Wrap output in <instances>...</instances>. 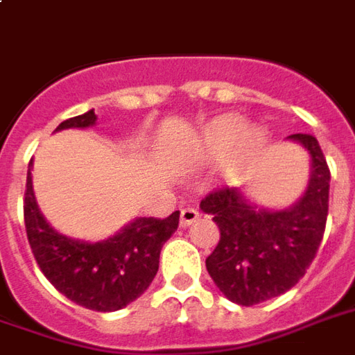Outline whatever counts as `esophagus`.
Segmentation results:
<instances>
[{
    "label": "esophagus",
    "mask_w": 355,
    "mask_h": 355,
    "mask_svg": "<svg viewBox=\"0 0 355 355\" xmlns=\"http://www.w3.org/2000/svg\"><path fill=\"white\" fill-rule=\"evenodd\" d=\"M200 219V211L194 209V207H184L182 211H180V225L182 227H190L192 223Z\"/></svg>",
    "instance_id": "esophagus-1"
}]
</instances>
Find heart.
Returning a JSON list of instances; mask_svg holds the SVG:
<instances>
[{"label": "heart", "instance_id": "b5f03b06", "mask_svg": "<svg viewBox=\"0 0 355 355\" xmlns=\"http://www.w3.org/2000/svg\"><path fill=\"white\" fill-rule=\"evenodd\" d=\"M263 135L259 128H242L236 117H220L205 126L200 136V150L205 157L220 159L234 148L238 161L246 159L259 148Z\"/></svg>", "mask_w": 355, "mask_h": 355}]
</instances>
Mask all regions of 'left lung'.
I'll list each match as a JSON object with an SVG mask.
<instances>
[{
	"mask_svg": "<svg viewBox=\"0 0 355 355\" xmlns=\"http://www.w3.org/2000/svg\"><path fill=\"white\" fill-rule=\"evenodd\" d=\"M311 155L306 196L284 211H257L236 188H215L200 203L219 227V242L205 259L217 288L234 304L277 298L306 275L323 240L331 171L315 136L290 135Z\"/></svg>",
	"mask_w": 355,
	"mask_h": 355,
	"instance_id": "left-lung-1",
	"label": "left lung"
}]
</instances>
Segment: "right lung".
I'll return each instance as SVG.
<instances>
[{"instance_id":"1","label":"right lung","mask_w":355,"mask_h":355,"mask_svg":"<svg viewBox=\"0 0 355 355\" xmlns=\"http://www.w3.org/2000/svg\"><path fill=\"white\" fill-rule=\"evenodd\" d=\"M94 123L96 115L88 111L63 121L57 130L86 128ZM22 207L26 238L40 271L71 302L94 311H117L144 294L159 269L161 248L178 229L180 217L178 211L165 219L142 217L105 242H76L57 234L40 213L31 169Z\"/></svg>"}]
</instances>
